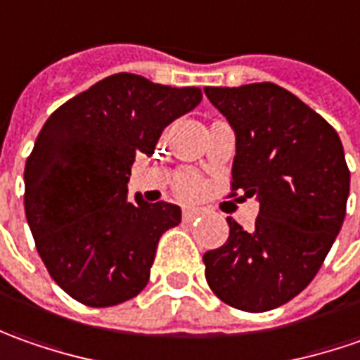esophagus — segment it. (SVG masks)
<instances>
[{
    "label": "esophagus",
    "instance_id": "obj_1",
    "mask_svg": "<svg viewBox=\"0 0 360 360\" xmlns=\"http://www.w3.org/2000/svg\"><path fill=\"white\" fill-rule=\"evenodd\" d=\"M205 211L201 209V207H193V205H187L185 209H183V219L185 221H193V219L201 217Z\"/></svg>",
    "mask_w": 360,
    "mask_h": 360
}]
</instances>
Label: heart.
Returning a JSON list of instances; mask_svg holds the SVG:
<instances>
[{
  "label": "heart",
  "instance_id": "1",
  "mask_svg": "<svg viewBox=\"0 0 360 360\" xmlns=\"http://www.w3.org/2000/svg\"><path fill=\"white\" fill-rule=\"evenodd\" d=\"M201 189V181L197 179L195 175H183L179 179V185H177V191L185 197H191V195H197Z\"/></svg>",
  "mask_w": 360,
  "mask_h": 360
}]
</instances>
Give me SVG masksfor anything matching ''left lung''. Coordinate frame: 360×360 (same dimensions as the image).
Instances as JSON below:
<instances>
[{
	"label": "left lung",
	"instance_id": "8db88e82",
	"mask_svg": "<svg viewBox=\"0 0 360 360\" xmlns=\"http://www.w3.org/2000/svg\"><path fill=\"white\" fill-rule=\"evenodd\" d=\"M235 131L233 189L255 197L245 231L203 255L205 277L223 303L249 313L277 309L313 281L345 221L351 173L325 119L275 83L205 87Z\"/></svg>",
	"mask_w": 360,
	"mask_h": 360
}]
</instances>
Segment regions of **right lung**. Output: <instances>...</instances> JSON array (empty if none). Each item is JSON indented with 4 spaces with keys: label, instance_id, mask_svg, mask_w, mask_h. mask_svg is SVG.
Wrapping results in <instances>:
<instances>
[{
    "label": "right lung",
    "instance_id": "add662e5",
    "mask_svg": "<svg viewBox=\"0 0 360 360\" xmlns=\"http://www.w3.org/2000/svg\"><path fill=\"white\" fill-rule=\"evenodd\" d=\"M201 99L199 87L117 73L45 121L25 163V217L49 275L75 301L113 307L145 289L159 237L179 225L181 209L139 193L131 201V165Z\"/></svg>",
    "mask_w": 360,
    "mask_h": 360
}]
</instances>
